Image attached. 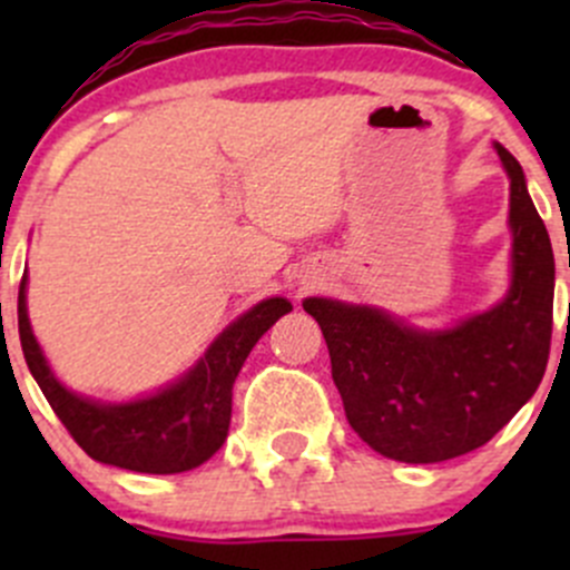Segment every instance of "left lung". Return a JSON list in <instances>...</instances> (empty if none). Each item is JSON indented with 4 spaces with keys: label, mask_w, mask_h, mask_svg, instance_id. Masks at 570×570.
Segmentation results:
<instances>
[{
    "label": "left lung",
    "mask_w": 570,
    "mask_h": 570,
    "mask_svg": "<svg viewBox=\"0 0 570 570\" xmlns=\"http://www.w3.org/2000/svg\"><path fill=\"white\" fill-rule=\"evenodd\" d=\"M510 178V286L488 312L416 327L386 308L306 297L320 322L347 422L383 458L441 463L488 444L543 381L554 253L524 170L493 142Z\"/></svg>",
    "instance_id": "obj_1"
}]
</instances>
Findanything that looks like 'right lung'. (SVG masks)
<instances>
[{
    "mask_svg": "<svg viewBox=\"0 0 570 570\" xmlns=\"http://www.w3.org/2000/svg\"><path fill=\"white\" fill-rule=\"evenodd\" d=\"M289 312L286 297L258 301L228 322L174 383L135 400L101 402L57 381L27 314V273L19 286L21 350L51 411L94 461L140 474H181L220 450L232 424L234 381L253 344Z\"/></svg>",
    "mask_w": 570,
    "mask_h": 570,
    "instance_id": "obj_1",
    "label": "right lung"
}]
</instances>
